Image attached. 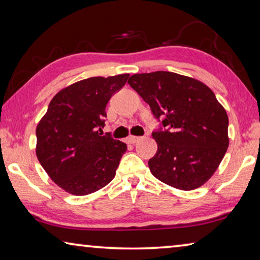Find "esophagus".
Masks as SVG:
<instances>
[{
  "mask_svg": "<svg viewBox=\"0 0 260 260\" xmlns=\"http://www.w3.org/2000/svg\"><path fill=\"white\" fill-rule=\"evenodd\" d=\"M141 140V138L140 136H128V138H127V142L128 143H132V144H134V143H136L138 142V141H140Z\"/></svg>",
  "mask_w": 260,
  "mask_h": 260,
  "instance_id": "esophagus-1",
  "label": "esophagus"
}]
</instances>
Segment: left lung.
<instances>
[{"instance_id":"8db88e82","label":"left lung","mask_w":260,"mask_h":260,"mask_svg":"<svg viewBox=\"0 0 260 260\" xmlns=\"http://www.w3.org/2000/svg\"><path fill=\"white\" fill-rule=\"evenodd\" d=\"M129 86L159 122L152 132L157 152L149 169L161 182L181 190L201 187L227 151L228 116L208 86L181 74H133Z\"/></svg>"}]
</instances>
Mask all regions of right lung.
Listing matches in <instances>:
<instances>
[{
  "label": "right lung",
  "mask_w": 260,
  "mask_h": 260,
  "mask_svg": "<svg viewBox=\"0 0 260 260\" xmlns=\"http://www.w3.org/2000/svg\"><path fill=\"white\" fill-rule=\"evenodd\" d=\"M129 74L94 77L57 93L37 127V156L52 181L72 195L98 191L111 181L127 146L103 135L105 108Z\"/></svg>",
  "instance_id": "add662e5"
}]
</instances>
